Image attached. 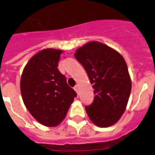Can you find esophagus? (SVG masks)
<instances>
[{"instance_id": "obj_1", "label": "esophagus", "mask_w": 155, "mask_h": 155, "mask_svg": "<svg viewBox=\"0 0 155 155\" xmlns=\"http://www.w3.org/2000/svg\"><path fill=\"white\" fill-rule=\"evenodd\" d=\"M74 88V90L76 91V92H78V90H79V85H78V84L75 85V87Z\"/></svg>"}]
</instances>
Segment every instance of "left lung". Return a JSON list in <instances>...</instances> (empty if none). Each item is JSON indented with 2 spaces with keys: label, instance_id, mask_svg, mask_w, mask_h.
I'll return each instance as SVG.
<instances>
[{
  "label": "left lung",
  "instance_id": "obj_1",
  "mask_svg": "<svg viewBox=\"0 0 155 155\" xmlns=\"http://www.w3.org/2000/svg\"><path fill=\"white\" fill-rule=\"evenodd\" d=\"M74 56L94 88L93 102L85 107L88 116L100 128L114 125L125 112L132 88L125 59L116 50L98 41L78 48Z\"/></svg>",
  "mask_w": 155,
  "mask_h": 155
}]
</instances>
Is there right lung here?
Masks as SVG:
<instances>
[{
	"instance_id": "1",
	"label": "right lung",
	"mask_w": 155,
	"mask_h": 155,
	"mask_svg": "<svg viewBox=\"0 0 155 155\" xmlns=\"http://www.w3.org/2000/svg\"><path fill=\"white\" fill-rule=\"evenodd\" d=\"M62 52L53 48L38 51L29 60L21 76L23 103L31 115L45 126L55 127L62 122L77 96L58 70Z\"/></svg>"
}]
</instances>
